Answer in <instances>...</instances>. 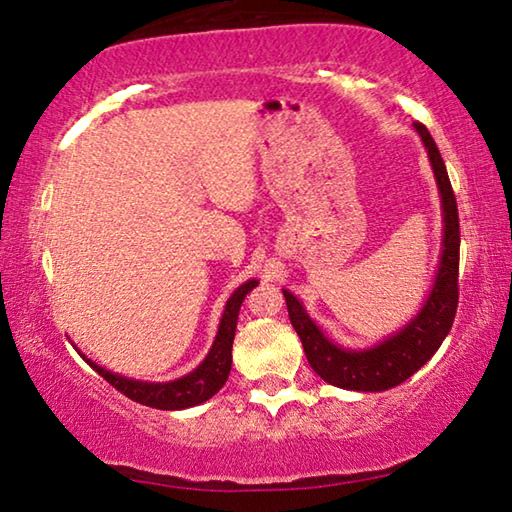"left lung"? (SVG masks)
Instances as JSON below:
<instances>
[{
  "mask_svg": "<svg viewBox=\"0 0 512 512\" xmlns=\"http://www.w3.org/2000/svg\"><path fill=\"white\" fill-rule=\"evenodd\" d=\"M413 128L422 137L424 149L429 153L445 219L443 250H440L436 282H433V289L427 302L418 311V316L379 345H372L368 350H345L320 332V327L307 316L302 302L291 291L282 289L284 300H287L291 325L300 336L309 366L327 384L345 388V391L377 393L402 384V381L409 379L413 372H418L436 354L440 343L445 341L449 329H452L456 316L458 250H461L456 196L433 137L418 121H415Z\"/></svg>",
  "mask_w": 512,
  "mask_h": 512,
  "instance_id": "1",
  "label": "left lung"
}]
</instances>
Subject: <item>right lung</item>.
<instances>
[{"mask_svg":"<svg viewBox=\"0 0 512 512\" xmlns=\"http://www.w3.org/2000/svg\"><path fill=\"white\" fill-rule=\"evenodd\" d=\"M257 284H259L257 280H248L246 284H241L235 293H232L228 302H225L214 345L210 348V352H207V357L203 359L201 366L185 377L164 381V384H155V381L153 384L151 381H135L97 366L94 361L85 359V354H81V357L88 361L110 386H115L119 393H124L128 400L151 406V409H162V411L189 409V406H196L205 400H210L214 393L221 391L225 381H228L230 368H232V341H235L241 302H244L246 293L253 291Z\"/></svg>","mask_w":512,"mask_h":512,"instance_id":"add662e5","label":"right lung"}]
</instances>
